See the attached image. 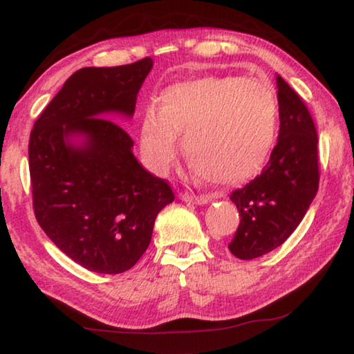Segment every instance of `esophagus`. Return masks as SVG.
Returning a JSON list of instances; mask_svg holds the SVG:
<instances>
[{"label":"esophagus","mask_w":354,"mask_h":354,"mask_svg":"<svg viewBox=\"0 0 354 354\" xmlns=\"http://www.w3.org/2000/svg\"><path fill=\"white\" fill-rule=\"evenodd\" d=\"M214 195H195V194H189V192H184L179 195V198L183 201H189V203H194V205H205L209 201Z\"/></svg>","instance_id":"34e87169"}]
</instances>
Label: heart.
Segmentation results:
<instances>
[{"instance_id": "b5f03b06", "label": "heart", "mask_w": 354, "mask_h": 354, "mask_svg": "<svg viewBox=\"0 0 354 354\" xmlns=\"http://www.w3.org/2000/svg\"><path fill=\"white\" fill-rule=\"evenodd\" d=\"M280 102L272 86L245 77H201L173 83L140 118V151L162 175L184 154L207 181L241 184L254 178L276 147Z\"/></svg>"}]
</instances>
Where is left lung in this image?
Instances as JSON below:
<instances>
[{
	"label": "left lung",
	"mask_w": 354,
	"mask_h": 354,
	"mask_svg": "<svg viewBox=\"0 0 354 354\" xmlns=\"http://www.w3.org/2000/svg\"><path fill=\"white\" fill-rule=\"evenodd\" d=\"M280 129L261 175L233 190L239 227L228 249L241 260L268 254L288 239L315 198L319 181L318 136L302 99L277 75Z\"/></svg>",
	"instance_id": "obj_1"
}]
</instances>
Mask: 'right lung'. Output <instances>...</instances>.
<instances>
[{
    "label": "right lung",
    "instance_id": "right-lung-1",
    "mask_svg": "<svg viewBox=\"0 0 354 354\" xmlns=\"http://www.w3.org/2000/svg\"><path fill=\"white\" fill-rule=\"evenodd\" d=\"M153 67L143 58L83 67L67 78L30 136L32 207L56 248L89 271L120 274L145 254L154 221L175 200L165 179L145 170L116 113L132 118ZM78 136L80 144L73 142Z\"/></svg>",
    "mask_w": 354,
    "mask_h": 354
}]
</instances>
